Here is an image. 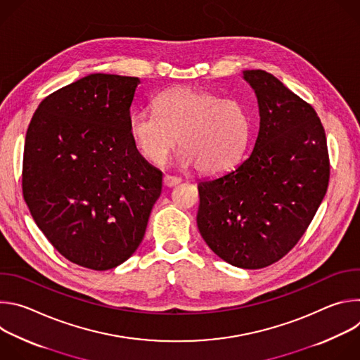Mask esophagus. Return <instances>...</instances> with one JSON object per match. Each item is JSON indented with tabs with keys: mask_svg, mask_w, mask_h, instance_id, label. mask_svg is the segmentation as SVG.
<instances>
[{
	"mask_svg": "<svg viewBox=\"0 0 360 360\" xmlns=\"http://www.w3.org/2000/svg\"><path fill=\"white\" fill-rule=\"evenodd\" d=\"M179 182H181V179H179L178 176H172V175H165V176H164V185L168 186V188L175 186V185H178Z\"/></svg>",
	"mask_w": 360,
	"mask_h": 360,
	"instance_id": "34e87169",
	"label": "esophagus"
}]
</instances>
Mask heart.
I'll return each instance as SVG.
<instances>
[{"label": "heart", "mask_w": 360, "mask_h": 360, "mask_svg": "<svg viewBox=\"0 0 360 360\" xmlns=\"http://www.w3.org/2000/svg\"><path fill=\"white\" fill-rule=\"evenodd\" d=\"M129 134L152 164H162L175 143L178 161L202 174H218L243 155L252 132V118L238 99L189 86H176L153 99V112L135 111Z\"/></svg>", "instance_id": "1"}]
</instances>
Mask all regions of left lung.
<instances>
[{
  "mask_svg": "<svg viewBox=\"0 0 360 360\" xmlns=\"http://www.w3.org/2000/svg\"><path fill=\"white\" fill-rule=\"evenodd\" d=\"M259 107L249 157L232 171L198 184V229L225 262L261 269L278 262L312 222L329 184L322 122L276 77L243 71Z\"/></svg>",
  "mask_w": 360,
  "mask_h": 360,
  "instance_id": "left-lung-1",
  "label": "left lung"
}]
</instances>
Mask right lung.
<instances>
[{"label": "right lung", "instance_id": "obj_1", "mask_svg": "<svg viewBox=\"0 0 360 360\" xmlns=\"http://www.w3.org/2000/svg\"><path fill=\"white\" fill-rule=\"evenodd\" d=\"M136 77L86 75L42 99L27 129L22 193L64 258L112 269L136 250L162 172L129 134Z\"/></svg>", "mask_w": 360, "mask_h": 360}]
</instances>
